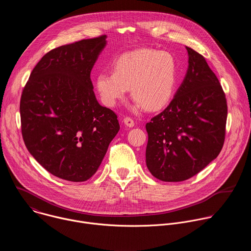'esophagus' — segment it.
<instances>
[{
  "label": "esophagus",
  "instance_id": "34e87169",
  "mask_svg": "<svg viewBox=\"0 0 251 251\" xmlns=\"http://www.w3.org/2000/svg\"><path fill=\"white\" fill-rule=\"evenodd\" d=\"M123 122H124V124H125L126 126H128V127H133V126L135 125L134 120H133L131 117H129V116H126V117L123 119Z\"/></svg>",
  "mask_w": 251,
  "mask_h": 251
}]
</instances>
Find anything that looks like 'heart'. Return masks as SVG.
Here are the masks:
<instances>
[{"label":"heart","instance_id":"obj_1","mask_svg":"<svg viewBox=\"0 0 251 251\" xmlns=\"http://www.w3.org/2000/svg\"><path fill=\"white\" fill-rule=\"evenodd\" d=\"M177 77V63L167 51L142 49L123 53L111 73L96 77V88L102 102L113 107L131 89L138 106L158 110L171 100Z\"/></svg>","mask_w":251,"mask_h":251}]
</instances>
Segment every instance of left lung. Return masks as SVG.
<instances>
[{
  "label": "left lung",
  "mask_w": 251,
  "mask_h": 251,
  "mask_svg": "<svg viewBox=\"0 0 251 251\" xmlns=\"http://www.w3.org/2000/svg\"><path fill=\"white\" fill-rule=\"evenodd\" d=\"M186 77L161 113L146 124V164L163 182H182L221 153L227 118L225 91L205 58L191 48Z\"/></svg>",
  "instance_id": "left-lung-1"
}]
</instances>
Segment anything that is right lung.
<instances>
[{
	"mask_svg": "<svg viewBox=\"0 0 251 251\" xmlns=\"http://www.w3.org/2000/svg\"><path fill=\"white\" fill-rule=\"evenodd\" d=\"M106 35L60 46L34 66L21 96V129L31 156L51 175L84 182L98 170L120 126L90 79Z\"/></svg>",
	"mask_w": 251,
	"mask_h": 251,
	"instance_id": "add662e5",
	"label": "right lung"
}]
</instances>
